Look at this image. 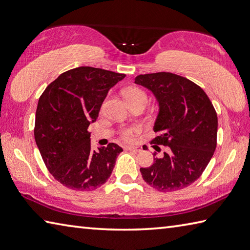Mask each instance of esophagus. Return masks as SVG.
<instances>
[{"instance_id":"1","label":"esophagus","mask_w":250,"mask_h":250,"mask_svg":"<svg viewBox=\"0 0 250 250\" xmlns=\"http://www.w3.org/2000/svg\"><path fill=\"white\" fill-rule=\"evenodd\" d=\"M126 150H130V151H134V152H138L140 151V147H134V146H126L125 147Z\"/></svg>"}]
</instances>
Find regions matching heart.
I'll return each instance as SVG.
<instances>
[{"instance_id": "b5f03b06", "label": "heart", "mask_w": 250, "mask_h": 250, "mask_svg": "<svg viewBox=\"0 0 250 250\" xmlns=\"http://www.w3.org/2000/svg\"><path fill=\"white\" fill-rule=\"evenodd\" d=\"M124 97L126 98V100L129 102V104L131 103H134L136 101H139V100H146L147 101V95H146L145 91L141 90L139 88H136V87H131L126 89L124 91ZM140 128L138 126H130V127H124V128H122L120 131V135L121 137L123 138L126 141H129L134 138V136L139 133Z\"/></svg>"}]
</instances>
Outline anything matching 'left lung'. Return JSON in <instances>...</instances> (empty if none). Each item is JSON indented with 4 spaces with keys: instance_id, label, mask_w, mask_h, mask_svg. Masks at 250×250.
I'll list each match as a JSON object with an SVG mask.
<instances>
[{
    "instance_id": "left-lung-1",
    "label": "left lung",
    "mask_w": 250,
    "mask_h": 250,
    "mask_svg": "<svg viewBox=\"0 0 250 250\" xmlns=\"http://www.w3.org/2000/svg\"><path fill=\"white\" fill-rule=\"evenodd\" d=\"M135 83L152 91L159 102L151 145L169 149L163 158H154L151 167H141V175L159 191L183 189L201 176L216 148L212 103L198 84L173 73L138 75Z\"/></svg>"
}]
</instances>
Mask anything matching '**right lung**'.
I'll return each instance as SVG.
<instances>
[{"instance_id": "right-lung-1", "label": "right lung", "mask_w": 250, "mask_h": 250, "mask_svg": "<svg viewBox=\"0 0 250 250\" xmlns=\"http://www.w3.org/2000/svg\"><path fill=\"white\" fill-rule=\"evenodd\" d=\"M102 68L81 66L61 74L38 101L35 139L46 168L74 190L103 185L123 149L116 144L91 149L88 127L95 122L110 89L124 79Z\"/></svg>"}]
</instances>
